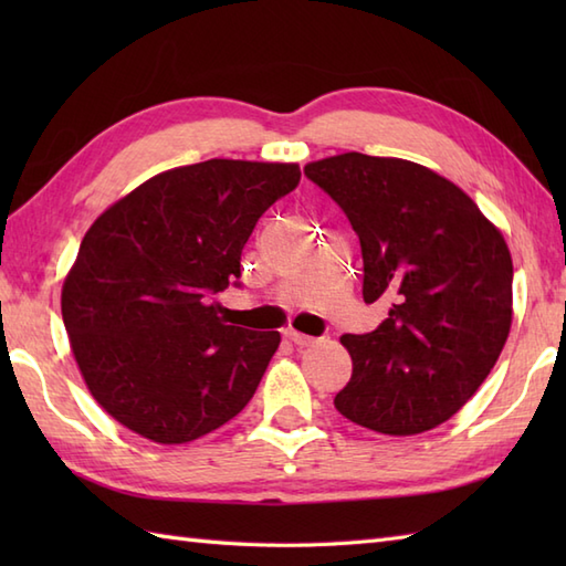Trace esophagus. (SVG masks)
<instances>
[{
    "label": "esophagus",
    "instance_id": "34e87169",
    "mask_svg": "<svg viewBox=\"0 0 566 566\" xmlns=\"http://www.w3.org/2000/svg\"><path fill=\"white\" fill-rule=\"evenodd\" d=\"M284 338L290 340V343H294L296 347H308V345H314V338H311V335H304V333H298V331H286V333H284Z\"/></svg>",
    "mask_w": 566,
    "mask_h": 566
}]
</instances>
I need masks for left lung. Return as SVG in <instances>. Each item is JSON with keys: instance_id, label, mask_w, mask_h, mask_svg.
<instances>
[{"instance_id": "left-lung-1", "label": "left lung", "mask_w": 566, "mask_h": 566, "mask_svg": "<svg viewBox=\"0 0 566 566\" xmlns=\"http://www.w3.org/2000/svg\"><path fill=\"white\" fill-rule=\"evenodd\" d=\"M304 175L338 203L359 238L371 333H347L353 377L335 408L384 436L444 423L494 369L511 331L506 240L460 187L423 165L343 153Z\"/></svg>"}]
</instances>
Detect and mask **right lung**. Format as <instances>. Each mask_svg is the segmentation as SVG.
<instances>
[{
    "mask_svg": "<svg viewBox=\"0 0 566 566\" xmlns=\"http://www.w3.org/2000/svg\"><path fill=\"white\" fill-rule=\"evenodd\" d=\"M302 170L207 160L116 201L82 238L63 323L94 399L138 436L191 442L238 416L280 333L226 326L213 296L240 286V252Z\"/></svg>",
    "mask_w": 566,
    "mask_h": 566,
    "instance_id": "obj_1",
    "label": "right lung"
}]
</instances>
